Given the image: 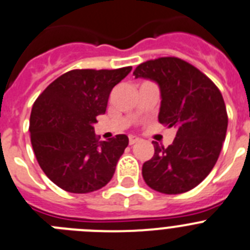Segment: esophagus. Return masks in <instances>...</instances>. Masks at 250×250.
Here are the masks:
<instances>
[{
	"mask_svg": "<svg viewBox=\"0 0 250 250\" xmlns=\"http://www.w3.org/2000/svg\"><path fill=\"white\" fill-rule=\"evenodd\" d=\"M139 140H140V139H139L138 136H135V135H129V144H130V145H134V144H135V143H138Z\"/></svg>",
	"mask_w": 250,
	"mask_h": 250,
	"instance_id": "esophagus-1",
	"label": "esophagus"
}]
</instances>
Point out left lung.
Instances as JSON below:
<instances>
[{"mask_svg": "<svg viewBox=\"0 0 250 250\" xmlns=\"http://www.w3.org/2000/svg\"><path fill=\"white\" fill-rule=\"evenodd\" d=\"M134 76L158 83L159 123L178 130L167 147L154 141V156L143 165L145 183L163 194L191 190L210 173L225 140L228 115L219 89L178 57L146 61Z\"/></svg>", "mask_w": 250, "mask_h": 250, "instance_id": "8db88e82", "label": "left lung"}]
</instances>
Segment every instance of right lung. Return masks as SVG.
<instances>
[{"label": "right lung", "mask_w": 250, "mask_h": 250, "mask_svg": "<svg viewBox=\"0 0 250 250\" xmlns=\"http://www.w3.org/2000/svg\"><path fill=\"white\" fill-rule=\"evenodd\" d=\"M130 71V66L72 70L57 77L35 101L31 144L43 173L63 190L91 193L111 180L129 138L120 134L99 141L94 124L105 114L112 87Z\"/></svg>", "instance_id": "add662e5"}]
</instances>
